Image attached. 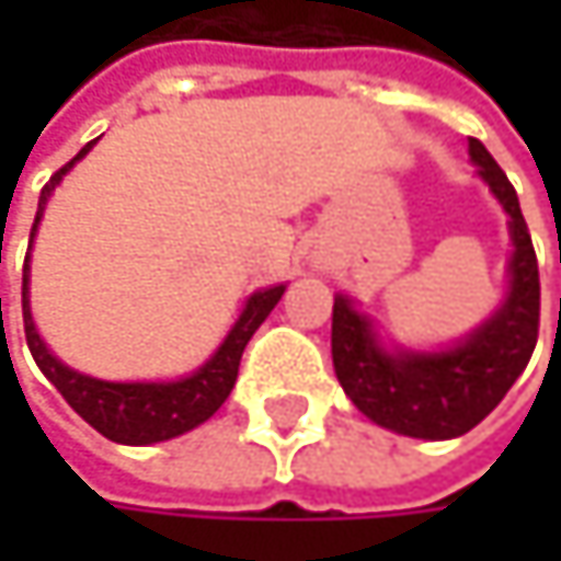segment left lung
<instances>
[{
	"mask_svg": "<svg viewBox=\"0 0 561 561\" xmlns=\"http://www.w3.org/2000/svg\"><path fill=\"white\" fill-rule=\"evenodd\" d=\"M471 159L510 214L513 260L504 308L465 344L442 354H387L364 314L334 298L331 357L351 402L377 425L412 438H458L484 422L533 357L539 337V266L516 191L481 139Z\"/></svg>",
	"mask_w": 561,
	"mask_h": 561,
	"instance_id": "8db88e82",
	"label": "left lung"
}]
</instances>
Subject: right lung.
Returning <instances> with one entry per match:
<instances>
[{
	"instance_id": "obj_1",
	"label": "right lung",
	"mask_w": 561,
	"mask_h": 561,
	"mask_svg": "<svg viewBox=\"0 0 561 561\" xmlns=\"http://www.w3.org/2000/svg\"><path fill=\"white\" fill-rule=\"evenodd\" d=\"M90 146H83L42 187L32 237L38 230L42 210H45L55 184L77 159H83L90 152ZM282 291H285V285H273V288L256 291L247 301V308H243L240 321L233 324V331L227 334V341L220 344V351L197 374H191V377H184L178 383H106V380H93V377H83L77 370H67L57 357L48 354V347L42 344V337L35 331V321H32V311H28V256H25V273H22V321H25V341H28V351H32L35 364L42 367V374L55 383L57 392L67 399V405L83 422H90L110 442L152 445V442H165V438H174V435H184L187 428L207 422L227 402V396L237 383L243 347L250 344L256 328L266 321V314L276 308Z\"/></svg>"
}]
</instances>
